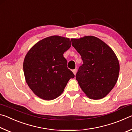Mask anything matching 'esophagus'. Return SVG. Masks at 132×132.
<instances>
[{"mask_svg":"<svg viewBox=\"0 0 132 132\" xmlns=\"http://www.w3.org/2000/svg\"><path fill=\"white\" fill-rule=\"evenodd\" d=\"M72 71H73V73H74V75H76V72H77V69H74V70H73Z\"/></svg>","mask_w":132,"mask_h":132,"instance_id":"34e87169","label":"esophagus"}]
</instances>
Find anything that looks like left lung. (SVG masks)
I'll return each instance as SVG.
<instances>
[{
	"label": "left lung",
	"mask_w": 132,
	"mask_h": 132,
	"mask_svg": "<svg viewBox=\"0 0 132 132\" xmlns=\"http://www.w3.org/2000/svg\"><path fill=\"white\" fill-rule=\"evenodd\" d=\"M71 41L83 62L76 75L80 88L90 99L104 98L114 87L119 77V63L115 52L94 36Z\"/></svg>",
	"instance_id": "8db88e82"
}]
</instances>
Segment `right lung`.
<instances>
[{
	"mask_svg": "<svg viewBox=\"0 0 132 132\" xmlns=\"http://www.w3.org/2000/svg\"><path fill=\"white\" fill-rule=\"evenodd\" d=\"M70 46L68 38L53 35L38 42L26 54L23 62L26 82L41 99L56 98L63 92L69 80L74 78L63 56Z\"/></svg>",
	"mask_w": 132,
	"mask_h": 132,
	"instance_id": "right-lung-1",
	"label": "right lung"
}]
</instances>
